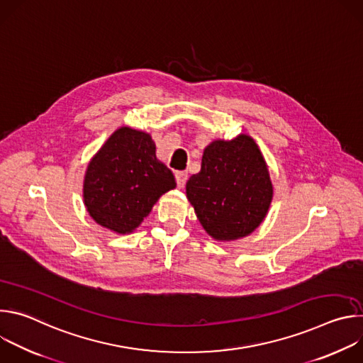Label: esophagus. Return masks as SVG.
I'll return each mask as SVG.
<instances>
[{"label":"esophagus","mask_w":363,"mask_h":363,"mask_svg":"<svg viewBox=\"0 0 363 363\" xmlns=\"http://www.w3.org/2000/svg\"><path fill=\"white\" fill-rule=\"evenodd\" d=\"M175 179H177L178 188H184V185H185L186 179H188V174L184 172V171H178V172H175Z\"/></svg>","instance_id":"obj_1"}]
</instances>
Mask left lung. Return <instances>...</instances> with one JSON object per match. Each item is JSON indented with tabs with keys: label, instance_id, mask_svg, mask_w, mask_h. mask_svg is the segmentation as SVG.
Masks as SVG:
<instances>
[{
	"label": "left lung",
	"instance_id": "8db88e82",
	"mask_svg": "<svg viewBox=\"0 0 363 363\" xmlns=\"http://www.w3.org/2000/svg\"><path fill=\"white\" fill-rule=\"evenodd\" d=\"M186 198L202 228L217 241L250 235L273 201L263 153L245 133L216 139L203 149L201 171L186 182Z\"/></svg>",
	"mask_w": 363,
	"mask_h": 363
}]
</instances>
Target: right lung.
Here are the masks:
<instances>
[{"instance_id": "add662e5", "label": "right lung", "mask_w": 363, "mask_h": 363, "mask_svg": "<svg viewBox=\"0 0 363 363\" xmlns=\"http://www.w3.org/2000/svg\"><path fill=\"white\" fill-rule=\"evenodd\" d=\"M175 186L174 174L157 158L152 136L122 126L90 160L83 201L99 225L116 234H130L157 201Z\"/></svg>"}]
</instances>
